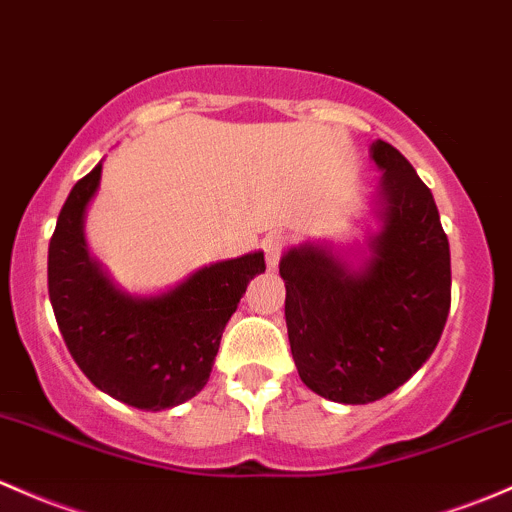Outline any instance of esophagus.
<instances>
[{"label":"esophagus","instance_id":"34e87169","mask_svg":"<svg viewBox=\"0 0 512 512\" xmlns=\"http://www.w3.org/2000/svg\"><path fill=\"white\" fill-rule=\"evenodd\" d=\"M284 245H287V238H284L282 233H272L262 240V250H265V260L270 270H274V267L279 265V257H282Z\"/></svg>","mask_w":512,"mask_h":512}]
</instances>
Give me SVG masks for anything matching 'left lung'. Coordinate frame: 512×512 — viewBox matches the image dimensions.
Wrapping results in <instances>:
<instances>
[{"label":"left lung","mask_w":512,"mask_h":512,"mask_svg":"<svg viewBox=\"0 0 512 512\" xmlns=\"http://www.w3.org/2000/svg\"><path fill=\"white\" fill-rule=\"evenodd\" d=\"M383 174V230L353 270L324 247H294L279 262L289 346L309 390L368 405L412 378L437 348L451 306V255L437 203L392 144L375 142Z\"/></svg>","instance_id":"1"}]
</instances>
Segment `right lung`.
<instances>
[{"label":"right lung","mask_w":512,"mask_h":512,"mask_svg":"<svg viewBox=\"0 0 512 512\" xmlns=\"http://www.w3.org/2000/svg\"><path fill=\"white\" fill-rule=\"evenodd\" d=\"M102 164L73 186L48 245V297L78 368L102 392L139 410L159 412L203 390L223 328L265 255L215 262L161 297L122 294L90 260L83 215Z\"/></svg>","instance_id":"right-lung-1"}]
</instances>
